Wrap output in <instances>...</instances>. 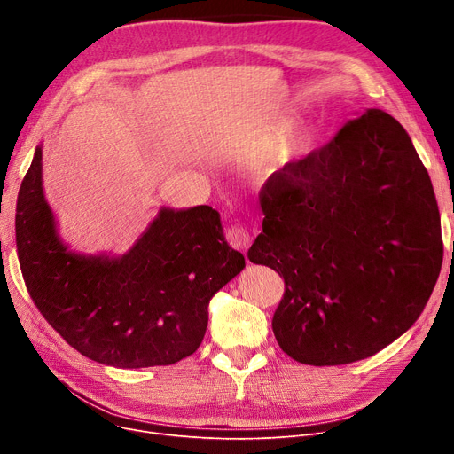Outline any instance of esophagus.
I'll use <instances>...</instances> for the list:
<instances>
[{"instance_id": "obj_1", "label": "esophagus", "mask_w": 454, "mask_h": 454, "mask_svg": "<svg viewBox=\"0 0 454 454\" xmlns=\"http://www.w3.org/2000/svg\"><path fill=\"white\" fill-rule=\"evenodd\" d=\"M226 239L235 250H243V252H247L252 245V237L243 224H231L226 231Z\"/></svg>"}]
</instances>
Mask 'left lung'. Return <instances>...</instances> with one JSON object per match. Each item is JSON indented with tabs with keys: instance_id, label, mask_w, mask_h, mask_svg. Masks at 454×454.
Wrapping results in <instances>:
<instances>
[{
	"instance_id": "8db88e82",
	"label": "left lung",
	"mask_w": 454,
	"mask_h": 454,
	"mask_svg": "<svg viewBox=\"0 0 454 454\" xmlns=\"http://www.w3.org/2000/svg\"><path fill=\"white\" fill-rule=\"evenodd\" d=\"M259 202L263 231L248 259L285 281L272 331L294 361L366 359L419 318L443 261L440 211L390 114L349 119L325 145L270 175Z\"/></svg>"
}]
</instances>
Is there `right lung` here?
Listing matches in <instances>:
<instances>
[{"instance_id":"1","label":"right lung","mask_w":454,"mask_h":454,"mask_svg":"<svg viewBox=\"0 0 454 454\" xmlns=\"http://www.w3.org/2000/svg\"><path fill=\"white\" fill-rule=\"evenodd\" d=\"M16 248L42 317L71 348L115 368L169 366L193 355L211 296L245 267L209 206L161 209L123 257L67 252L43 199L40 149L20 187Z\"/></svg>"}]
</instances>
